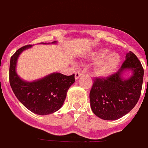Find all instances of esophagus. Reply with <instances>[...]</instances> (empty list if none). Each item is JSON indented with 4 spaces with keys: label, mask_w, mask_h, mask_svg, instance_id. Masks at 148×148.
Returning <instances> with one entry per match:
<instances>
[{
    "label": "esophagus",
    "mask_w": 148,
    "mask_h": 148,
    "mask_svg": "<svg viewBox=\"0 0 148 148\" xmlns=\"http://www.w3.org/2000/svg\"><path fill=\"white\" fill-rule=\"evenodd\" d=\"M82 75V73H81L80 71H78V70H77V71L75 73V79H78V78H79V77H80Z\"/></svg>",
    "instance_id": "34e87169"
}]
</instances>
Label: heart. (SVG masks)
I'll return each instance as SVG.
<instances>
[{
  "instance_id": "heart-1",
  "label": "heart",
  "mask_w": 148,
  "mask_h": 148,
  "mask_svg": "<svg viewBox=\"0 0 148 148\" xmlns=\"http://www.w3.org/2000/svg\"><path fill=\"white\" fill-rule=\"evenodd\" d=\"M108 53V49H101L88 56V59L90 61L100 60L93 67L94 73L97 76L101 78L109 76L114 72L121 61V57L118 53H112L107 55Z\"/></svg>"
}]
</instances>
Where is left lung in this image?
<instances>
[{
	"mask_svg": "<svg viewBox=\"0 0 148 148\" xmlns=\"http://www.w3.org/2000/svg\"><path fill=\"white\" fill-rule=\"evenodd\" d=\"M133 72L128 79L123 71ZM144 69L130 51L118 71L106 78H95L90 92V106L95 116L104 120H116L128 113L138 102L142 92Z\"/></svg>",
	"mask_w": 148,
	"mask_h": 148,
	"instance_id": "8db88e82",
	"label": "left lung"
}]
</instances>
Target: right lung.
<instances>
[{"label": "right lung", "instance_id": "add662e5", "mask_svg": "<svg viewBox=\"0 0 148 148\" xmlns=\"http://www.w3.org/2000/svg\"><path fill=\"white\" fill-rule=\"evenodd\" d=\"M56 44V41L52 42ZM46 44V43H41ZM32 45L22 47L11 57L10 65V83L13 92L21 103L32 113L48 115L62 107L68 89L75 82V74L65 75L52 73L32 82L22 80L15 71L18 56Z\"/></svg>", "mask_w": 148, "mask_h": 148}]
</instances>
